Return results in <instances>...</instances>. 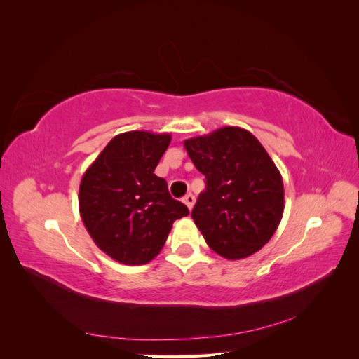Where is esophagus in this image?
<instances>
[{
	"label": "esophagus",
	"mask_w": 359,
	"mask_h": 359,
	"mask_svg": "<svg viewBox=\"0 0 359 359\" xmlns=\"http://www.w3.org/2000/svg\"><path fill=\"white\" fill-rule=\"evenodd\" d=\"M182 202L187 205V208H189V210H191V208H193V205H194V196H193L191 193H189V194H186V196H184Z\"/></svg>",
	"instance_id": "obj_1"
}]
</instances>
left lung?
Segmentation results:
<instances>
[{
  "mask_svg": "<svg viewBox=\"0 0 359 359\" xmlns=\"http://www.w3.org/2000/svg\"><path fill=\"white\" fill-rule=\"evenodd\" d=\"M184 147L206 178L191 211L206 244L229 260L259 252L285 211L283 180L262 144L248 130L227 126Z\"/></svg>",
  "mask_w": 359,
  "mask_h": 359,
  "instance_id": "1",
  "label": "left lung"
}]
</instances>
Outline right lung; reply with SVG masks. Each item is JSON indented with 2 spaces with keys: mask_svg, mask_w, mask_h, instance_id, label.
<instances>
[{
  "mask_svg": "<svg viewBox=\"0 0 359 359\" xmlns=\"http://www.w3.org/2000/svg\"><path fill=\"white\" fill-rule=\"evenodd\" d=\"M170 139L145 130L116 135L83 173L81 219L97 247L119 264L151 262L173 222L189 215L154 173Z\"/></svg>",
  "mask_w": 359,
  "mask_h": 359,
  "instance_id": "obj_1",
  "label": "right lung"
}]
</instances>
